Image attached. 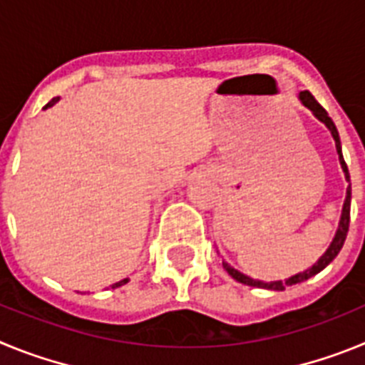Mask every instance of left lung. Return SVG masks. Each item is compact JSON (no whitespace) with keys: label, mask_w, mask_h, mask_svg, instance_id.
Here are the masks:
<instances>
[{"label":"left lung","mask_w":365,"mask_h":365,"mask_svg":"<svg viewBox=\"0 0 365 365\" xmlns=\"http://www.w3.org/2000/svg\"><path fill=\"white\" fill-rule=\"evenodd\" d=\"M298 98H299V102H302V104L305 106V108H307L309 111H311L312 115H314V117L318 118V120H320L329 131H331V135H333V138H334V144H336V153H338V159H340V166H341V170H344L346 180L349 182V170H347V164H346V160H344V155H341L340 135H338V130H336V125H334V122L331 120V117L327 115V111H325V109L322 108L318 102H316L314 96H312L309 91H302L298 95ZM349 214H351V185L347 186L346 201H344V206H341V215H340V222H338L336 234H334L333 241H331V245H329L327 250L322 254L320 259L316 261L311 269L294 274V276H291V278H287L285 282H282V279H278V282H261V279H254V278H250V276H247V274L240 272L237 269H234L232 265H228L227 261H222V267H225V270L230 274L235 282L245 283V285H250V287H259V289H269V291H285V287L302 283V282H305V279L316 276L318 272H322V270H324L325 267H327L329 263H331V261L338 256V252H340L341 247H344V241H346L347 230H349Z\"/></svg>","instance_id":"1"}]
</instances>
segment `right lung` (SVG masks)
<instances>
[{"mask_svg": "<svg viewBox=\"0 0 365 365\" xmlns=\"http://www.w3.org/2000/svg\"><path fill=\"white\" fill-rule=\"evenodd\" d=\"M58 100H60V98H58V96H56V98H53V100H51V102H49V104L45 106L43 109H47V108H51V106H54V104H56V102H58ZM128 282H130V278H124V279H120V282L113 283L111 287H113V289H117V287H122V285H125V283H128Z\"/></svg>", "mask_w": 365, "mask_h": 365, "instance_id": "add662e5", "label": "right lung"}]
</instances>
